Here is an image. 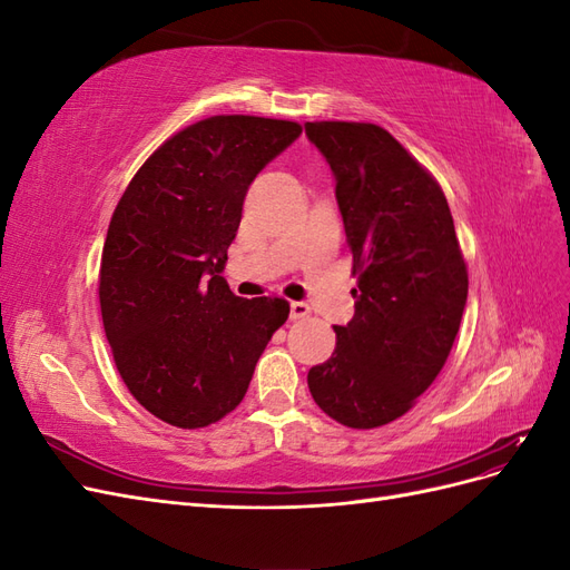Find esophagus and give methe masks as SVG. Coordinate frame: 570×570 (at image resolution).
<instances>
[{"mask_svg": "<svg viewBox=\"0 0 570 570\" xmlns=\"http://www.w3.org/2000/svg\"><path fill=\"white\" fill-rule=\"evenodd\" d=\"M308 314H312V308H308L306 302H292V304H289V318H292V321L306 318Z\"/></svg>", "mask_w": 570, "mask_h": 570, "instance_id": "1", "label": "esophagus"}]
</instances>
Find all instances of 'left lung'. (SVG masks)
Segmentation results:
<instances>
[{"instance_id":"left-lung-1","label":"left lung","mask_w":570,"mask_h":570,"mask_svg":"<svg viewBox=\"0 0 570 570\" xmlns=\"http://www.w3.org/2000/svg\"><path fill=\"white\" fill-rule=\"evenodd\" d=\"M306 135L331 164L352 252L354 318L333 356L306 375L337 423H392L433 385L459 333L465 271L438 180L375 124L314 120Z\"/></svg>"}]
</instances>
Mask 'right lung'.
<instances>
[{
	"mask_svg": "<svg viewBox=\"0 0 570 570\" xmlns=\"http://www.w3.org/2000/svg\"><path fill=\"white\" fill-rule=\"evenodd\" d=\"M295 120L212 116L151 154L111 216L99 266V306L116 368L130 394L168 425L220 421L249 387L281 297L243 299L223 268L245 195L297 140Z\"/></svg>",
	"mask_w": 570,
	"mask_h": 570,
	"instance_id": "right-lung-1",
	"label": "right lung"
}]
</instances>
